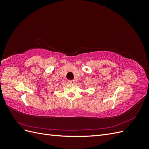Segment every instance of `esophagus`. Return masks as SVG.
Wrapping results in <instances>:
<instances>
[{"instance_id": "34e87169", "label": "esophagus", "mask_w": 149, "mask_h": 149, "mask_svg": "<svg viewBox=\"0 0 149 149\" xmlns=\"http://www.w3.org/2000/svg\"><path fill=\"white\" fill-rule=\"evenodd\" d=\"M68 83L71 84H75V81L74 80H69Z\"/></svg>"}]
</instances>
